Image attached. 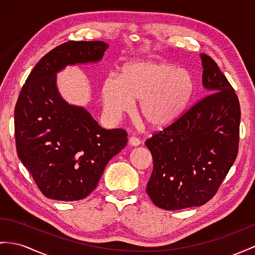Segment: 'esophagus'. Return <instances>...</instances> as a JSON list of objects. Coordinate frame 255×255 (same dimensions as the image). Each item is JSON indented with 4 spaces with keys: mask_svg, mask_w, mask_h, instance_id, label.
Masks as SVG:
<instances>
[{
    "mask_svg": "<svg viewBox=\"0 0 255 255\" xmlns=\"http://www.w3.org/2000/svg\"><path fill=\"white\" fill-rule=\"evenodd\" d=\"M129 143H130V144H131L132 146H136V145L140 144L141 141H140L139 138H136V136L132 135V136H130V138H129Z\"/></svg>",
    "mask_w": 255,
    "mask_h": 255,
    "instance_id": "obj_1",
    "label": "esophagus"
}]
</instances>
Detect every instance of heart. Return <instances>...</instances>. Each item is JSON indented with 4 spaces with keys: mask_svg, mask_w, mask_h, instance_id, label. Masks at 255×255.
<instances>
[{
    "mask_svg": "<svg viewBox=\"0 0 255 255\" xmlns=\"http://www.w3.org/2000/svg\"><path fill=\"white\" fill-rule=\"evenodd\" d=\"M194 93L190 71L172 63L140 61L125 65L119 77L104 80L101 97L104 112L119 120L140 100L138 114L147 125L162 128L183 114Z\"/></svg>",
    "mask_w": 255,
    "mask_h": 255,
    "instance_id": "b5f03b06",
    "label": "heart"
}]
</instances>
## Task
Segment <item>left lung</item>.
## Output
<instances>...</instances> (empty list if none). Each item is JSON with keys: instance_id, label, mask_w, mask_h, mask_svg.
<instances>
[{"instance_id": "obj_1", "label": "left lung", "mask_w": 255, "mask_h": 255, "mask_svg": "<svg viewBox=\"0 0 255 255\" xmlns=\"http://www.w3.org/2000/svg\"><path fill=\"white\" fill-rule=\"evenodd\" d=\"M208 96L145 141L153 156L146 192L165 210L205 205L218 193L239 148L240 104L226 76L201 54Z\"/></svg>"}]
</instances>
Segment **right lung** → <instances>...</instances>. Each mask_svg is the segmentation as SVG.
I'll list each match as a JSON object with an SVG mask.
<instances>
[{
    "mask_svg": "<svg viewBox=\"0 0 255 255\" xmlns=\"http://www.w3.org/2000/svg\"><path fill=\"white\" fill-rule=\"evenodd\" d=\"M109 45L69 41L36 63L15 107L18 157L47 198L80 200L97 187L109 160L127 144V131L107 130L84 108L70 106L56 87L65 65L96 62Z\"/></svg>",
    "mask_w": 255,
    "mask_h": 255,
    "instance_id": "add662e5",
    "label": "right lung"
}]
</instances>
